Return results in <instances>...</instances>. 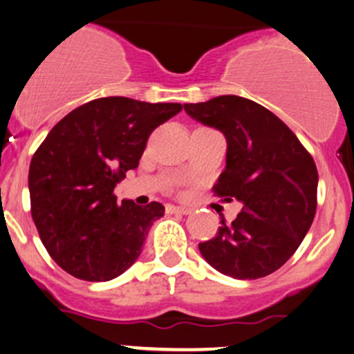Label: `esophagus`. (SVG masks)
I'll return each instance as SVG.
<instances>
[{"label":"esophagus","mask_w":354,"mask_h":354,"mask_svg":"<svg viewBox=\"0 0 354 354\" xmlns=\"http://www.w3.org/2000/svg\"><path fill=\"white\" fill-rule=\"evenodd\" d=\"M191 211H192L191 207L174 206V204H167V206H165L167 214H191Z\"/></svg>","instance_id":"1"}]
</instances>
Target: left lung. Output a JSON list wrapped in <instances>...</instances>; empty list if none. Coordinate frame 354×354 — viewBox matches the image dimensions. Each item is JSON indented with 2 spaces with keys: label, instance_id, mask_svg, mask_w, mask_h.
I'll use <instances>...</instances> for the list:
<instances>
[{
  "label": "left lung",
  "instance_id": "1",
  "mask_svg": "<svg viewBox=\"0 0 354 354\" xmlns=\"http://www.w3.org/2000/svg\"><path fill=\"white\" fill-rule=\"evenodd\" d=\"M184 109L226 136V169L212 191L243 203L233 223L221 218L216 236L199 243L201 254L233 279L270 275L295 253L314 221V158L280 118L252 100L227 94Z\"/></svg>",
  "mask_w": 354,
  "mask_h": 354
}]
</instances>
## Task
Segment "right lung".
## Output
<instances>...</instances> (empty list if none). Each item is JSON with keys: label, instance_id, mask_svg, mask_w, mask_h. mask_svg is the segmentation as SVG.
I'll list each match as a JSON object with an SVG mask.
<instances>
[{"label": "right lung", "instance_id": "1", "mask_svg": "<svg viewBox=\"0 0 354 354\" xmlns=\"http://www.w3.org/2000/svg\"><path fill=\"white\" fill-rule=\"evenodd\" d=\"M180 109L178 102L100 97L64 116L37 148L28 172L32 218L60 268L106 282L135 263L165 209L118 204L115 185L138 167L151 131Z\"/></svg>", "mask_w": 354, "mask_h": 354}]
</instances>
